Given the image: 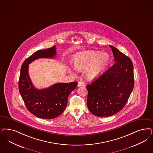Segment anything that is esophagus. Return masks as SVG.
<instances>
[{
	"mask_svg": "<svg viewBox=\"0 0 153 153\" xmlns=\"http://www.w3.org/2000/svg\"><path fill=\"white\" fill-rule=\"evenodd\" d=\"M85 84L83 82H81V81H79L78 82V86L79 87H81V86H84Z\"/></svg>",
	"mask_w": 153,
	"mask_h": 153,
	"instance_id": "34e87169",
	"label": "esophagus"
}]
</instances>
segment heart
<instances>
[{"instance_id": "obj_1", "label": "heart", "mask_w": 153, "mask_h": 153, "mask_svg": "<svg viewBox=\"0 0 153 153\" xmlns=\"http://www.w3.org/2000/svg\"><path fill=\"white\" fill-rule=\"evenodd\" d=\"M109 53L97 51H84L77 53L74 59L75 69L82 71L86 68L85 74L86 77L92 80L98 78L110 63ZM69 71L74 73L73 69Z\"/></svg>"}]
</instances>
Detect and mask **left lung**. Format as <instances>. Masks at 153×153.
<instances>
[{"mask_svg": "<svg viewBox=\"0 0 153 153\" xmlns=\"http://www.w3.org/2000/svg\"><path fill=\"white\" fill-rule=\"evenodd\" d=\"M115 63L86 86L87 105L94 115L112 116L123 109L134 87L133 65L131 59L110 45Z\"/></svg>", "mask_w": 153, "mask_h": 153, "instance_id": "left-lung-1", "label": "left lung"}]
</instances>
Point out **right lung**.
Returning a JSON list of instances; mask_svg holds the SVG:
<instances>
[{
  "label": "right lung",
  "mask_w": 153,
  "mask_h": 153,
  "mask_svg": "<svg viewBox=\"0 0 153 153\" xmlns=\"http://www.w3.org/2000/svg\"><path fill=\"white\" fill-rule=\"evenodd\" d=\"M56 46L38 50L24 62L19 81V90L27 109L38 117L52 119L65 110L69 94L77 88V82L57 83L50 87L37 89L32 84L28 73L29 64L39 58H53L56 55Z\"/></svg>",
  "instance_id": "1"
}]
</instances>
